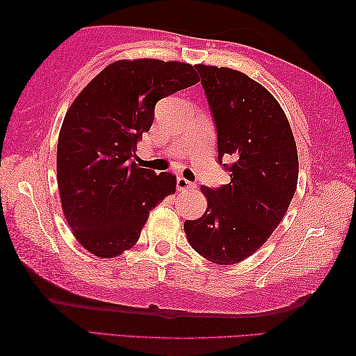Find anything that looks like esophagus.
<instances>
[{
	"label": "esophagus",
	"mask_w": 356,
	"mask_h": 356,
	"mask_svg": "<svg viewBox=\"0 0 356 356\" xmlns=\"http://www.w3.org/2000/svg\"><path fill=\"white\" fill-rule=\"evenodd\" d=\"M177 188L178 191H184V189H195V184L188 181V179L183 178V177H178L177 178Z\"/></svg>",
	"instance_id": "1"
}]
</instances>
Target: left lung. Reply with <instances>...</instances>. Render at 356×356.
Wrapping results in <instances>:
<instances>
[{"mask_svg": "<svg viewBox=\"0 0 356 356\" xmlns=\"http://www.w3.org/2000/svg\"><path fill=\"white\" fill-rule=\"evenodd\" d=\"M218 132V161L230 183L202 186L208 208L186 220L189 244L219 265L248 259L281 222L298 183V153L289 120L271 92L246 74L197 64Z\"/></svg>", "mask_w": 356, "mask_h": 356, "instance_id": "8db88e82", "label": "left lung"}]
</instances>
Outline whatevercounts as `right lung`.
Masks as SVG:
<instances>
[{"label":"right lung","instance_id":"1","mask_svg":"<svg viewBox=\"0 0 356 356\" xmlns=\"http://www.w3.org/2000/svg\"><path fill=\"white\" fill-rule=\"evenodd\" d=\"M197 81L186 63L121 60L69 107L58 137V189L67 224L88 252L108 259L132 248L151 209L177 189L172 173L140 168L134 159L156 104Z\"/></svg>","mask_w":356,"mask_h":356}]
</instances>
